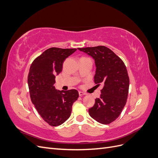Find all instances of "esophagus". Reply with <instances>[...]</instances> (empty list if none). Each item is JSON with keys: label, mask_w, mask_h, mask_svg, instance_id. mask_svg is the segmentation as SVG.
Returning a JSON list of instances; mask_svg holds the SVG:
<instances>
[{"label": "esophagus", "mask_w": 158, "mask_h": 158, "mask_svg": "<svg viewBox=\"0 0 158 158\" xmlns=\"http://www.w3.org/2000/svg\"><path fill=\"white\" fill-rule=\"evenodd\" d=\"M86 95V94L83 92H81V91H80V92H79V95H80V96H82V95Z\"/></svg>", "instance_id": "34e87169"}]
</instances>
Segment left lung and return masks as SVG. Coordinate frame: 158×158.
<instances>
[{
	"mask_svg": "<svg viewBox=\"0 0 158 158\" xmlns=\"http://www.w3.org/2000/svg\"><path fill=\"white\" fill-rule=\"evenodd\" d=\"M95 59L96 71L94 82L103 88L94 106L89 109L91 117L98 123L108 125L120 115L127 101L129 77L123 60L106 46L78 48Z\"/></svg>",
	"mask_w": 158,
	"mask_h": 158,
	"instance_id": "left-lung-1",
	"label": "left lung"
}]
</instances>
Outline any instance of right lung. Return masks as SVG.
<instances>
[{
    "label": "right lung",
    "mask_w": 158,
    "mask_h": 158,
    "mask_svg": "<svg viewBox=\"0 0 158 158\" xmlns=\"http://www.w3.org/2000/svg\"><path fill=\"white\" fill-rule=\"evenodd\" d=\"M76 49L51 47L34 59L27 77L30 98L43 119L49 125H60L70 117L72 107L78 99L76 89L57 91L56 74L63 70L64 60Z\"/></svg>",
    "instance_id": "right-lung-1"
}]
</instances>
